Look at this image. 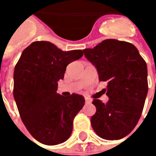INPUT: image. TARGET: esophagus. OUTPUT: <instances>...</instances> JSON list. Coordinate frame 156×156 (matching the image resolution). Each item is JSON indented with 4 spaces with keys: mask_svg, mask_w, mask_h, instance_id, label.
Returning a JSON list of instances; mask_svg holds the SVG:
<instances>
[{
    "mask_svg": "<svg viewBox=\"0 0 156 156\" xmlns=\"http://www.w3.org/2000/svg\"><path fill=\"white\" fill-rule=\"evenodd\" d=\"M85 101L86 104H90V103H91V100L88 99V98H85Z\"/></svg>",
    "mask_w": 156,
    "mask_h": 156,
    "instance_id": "esophagus-1",
    "label": "esophagus"
}]
</instances>
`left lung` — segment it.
I'll return each instance as SVG.
<instances>
[{"label":"left lung","mask_w":156,"mask_h":156,"mask_svg":"<svg viewBox=\"0 0 156 156\" xmlns=\"http://www.w3.org/2000/svg\"><path fill=\"white\" fill-rule=\"evenodd\" d=\"M83 52L97 69L100 82L108 83L104 89L109 98L108 103L93 100L96 108L90 118L93 129L107 140L125 138L138 124L145 104L148 91L147 63L134 45L113 39Z\"/></svg>","instance_id":"left-lung-1"}]
</instances>
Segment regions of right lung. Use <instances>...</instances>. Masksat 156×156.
<instances>
[{
	"label": "right lung",
	"mask_w": 156,
	"mask_h": 156,
	"mask_svg": "<svg viewBox=\"0 0 156 156\" xmlns=\"http://www.w3.org/2000/svg\"><path fill=\"white\" fill-rule=\"evenodd\" d=\"M83 50L64 52L48 41H35L23 50L13 73V97L21 119L38 142L53 146L66 142L73 121L84 106L83 95L56 93L69 64Z\"/></svg>",
	"instance_id": "obj_1"
}]
</instances>
